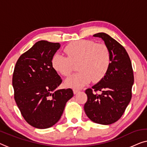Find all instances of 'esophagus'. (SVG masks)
I'll list each match as a JSON object with an SVG mask.
<instances>
[{
	"instance_id": "esophagus-1",
	"label": "esophagus",
	"mask_w": 147,
	"mask_h": 147,
	"mask_svg": "<svg viewBox=\"0 0 147 147\" xmlns=\"http://www.w3.org/2000/svg\"><path fill=\"white\" fill-rule=\"evenodd\" d=\"M73 91H74V94H76V93H78L79 91H80V90H79V89H74Z\"/></svg>"
}]
</instances>
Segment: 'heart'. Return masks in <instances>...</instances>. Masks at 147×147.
<instances>
[{"mask_svg":"<svg viewBox=\"0 0 147 147\" xmlns=\"http://www.w3.org/2000/svg\"><path fill=\"white\" fill-rule=\"evenodd\" d=\"M63 52L66 55L56 54L52 57L51 63L55 71L60 75L68 77L78 65L80 71L67 79V86L80 88L92 80L101 81L109 69L111 58V52L105 44L96 43L93 40H82L72 42L65 46Z\"/></svg>","mask_w":147,"mask_h":147,"instance_id":"b5f03b06","label":"heart"}]
</instances>
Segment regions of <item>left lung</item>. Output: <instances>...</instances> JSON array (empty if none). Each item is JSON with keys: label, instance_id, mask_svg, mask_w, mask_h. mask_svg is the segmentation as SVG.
Masks as SVG:
<instances>
[{"label": "left lung", "instance_id": "obj_1", "mask_svg": "<svg viewBox=\"0 0 147 147\" xmlns=\"http://www.w3.org/2000/svg\"><path fill=\"white\" fill-rule=\"evenodd\" d=\"M93 36L104 40L110 50L111 62L105 77L86 90L88 100L84 110L93 122L110 125L119 119L131 101L133 70L130 58L121 44L103 32ZM98 90L102 91L101 94L96 93Z\"/></svg>", "mask_w": 147, "mask_h": 147}]
</instances>
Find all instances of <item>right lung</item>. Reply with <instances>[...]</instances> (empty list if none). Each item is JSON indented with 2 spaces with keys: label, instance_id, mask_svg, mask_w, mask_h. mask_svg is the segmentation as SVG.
<instances>
[{
  "label": "right lung",
  "instance_id": "obj_1",
  "mask_svg": "<svg viewBox=\"0 0 147 147\" xmlns=\"http://www.w3.org/2000/svg\"><path fill=\"white\" fill-rule=\"evenodd\" d=\"M59 43L40 40L20 56L12 76L14 99L25 121L35 128L47 129L60 119L71 89H57L62 80L52 66Z\"/></svg>",
  "mask_w": 147,
  "mask_h": 147
}]
</instances>
